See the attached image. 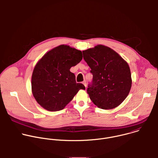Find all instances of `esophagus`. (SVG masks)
Masks as SVG:
<instances>
[{"instance_id": "1", "label": "esophagus", "mask_w": 158, "mask_h": 158, "mask_svg": "<svg viewBox=\"0 0 158 158\" xmlns=\"http://www.w3.org/2000/svg\"><path fill=\"white\" fill-rule=\"evenodd\" d=\"M82 84L84 85V86H85V88H86V87H87V83H86V81H83V82H82Z\"/></svg>"}]
</instances>
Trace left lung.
I'll use <instances>...</instances> for the list:
<instances>
[{
	"label": "left lung",
	"instance_id": "obj_1",
	"mask_svg": "<svg viewBox=\"0 0 158 158\" xmlns=\"http://www.w3.org/2000/svg\"><path fill=\"white\" fill-rule=\"evenodd\" d=\"M82 53L93 76L87 89L90 99L103 109L120 105L128 96L132 85L127 62L114 50L103 45H98Z\"/></svg>",
	"mask_w": 158,
	"mask_h": 158
}]
</instances>
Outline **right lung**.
Masks as SVG:
<instances>
[{
	"mask_svg": "<svg viewBox=\"0 0 158 158\" xmlns=\"http://www.w3.org/2000/svg\"><path fill=\"white\" fill-rule=\"evenodd\" d=\"M81 51L60 45L48 52L35 65L32 75V91L36 101L45 109H63L85 86L77 83L71 67L81 62Z\"/></svg>",
	"mask_w": 158,
	"mask_h": 158,
	"instance_id": "1",
	"label": "right lung"
}]
</instances>
